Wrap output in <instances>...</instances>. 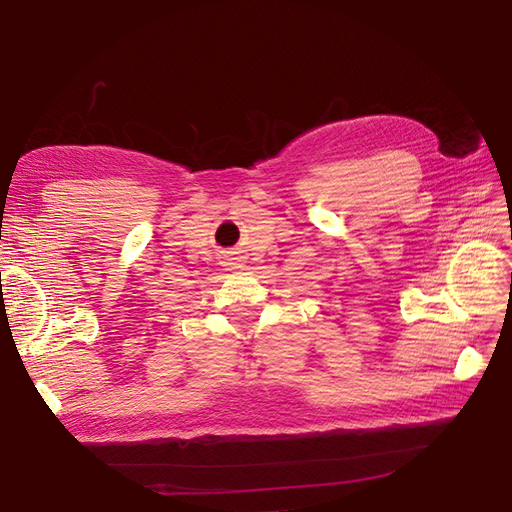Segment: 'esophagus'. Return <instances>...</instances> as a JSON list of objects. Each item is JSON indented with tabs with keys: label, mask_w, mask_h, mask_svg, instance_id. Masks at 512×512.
Masks as SVG:
<instances>
[{
	"label": "esophagus",
	"mask_w": 512,
	"mask_h": 512,
	"mask_svg": "<svg viewBox=\"0 0 512 512\" xmlns=\"http://www.w3.org/2000/svg\"><path fill=\"white\" fill-rule=\"evenodd\" d=\"M222 265H224L228 271H232V269H243V267H245V256H241L239 250H228V252H224Z\"/></svg>",
	"instance_id": "obj_1"
}]
</instances>
